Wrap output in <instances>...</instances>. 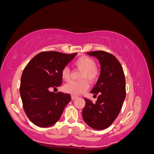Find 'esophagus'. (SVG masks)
<instances>
[{
    "mask_svg": "<svg viewBox=\"0 0 154 154\" xmlns=\"http://www.w3.org/2000/svg\"><path fill=\"white\" fill-rule=\"evenodd\" d=\"M78 97H77V96H74V95H72V97H71V98H72V100H75V99H77Z\"/></svg>",
    "mask_w": 154,
    "mask_h": 154,
    "instance_id": "1",
    "label": "esophagus"
}]
</instances>
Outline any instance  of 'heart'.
Instances as JSON below:
<instances>
[{
    "label": "heart",
    "mask_w": 154,
    "mask_h": 154,
    "mask_svg": "<svg viewBox=\"0 0 154 154\" xmlns=\"http://www.w3.org/2000/svg\"><path fill=\"white\" fill-rule=\"evenodd\" d=\"M75 66L77 69L83 71L82 73L79 82H71L64 86V91L66 93L78 95L83 93L88 88L89 85L87 81L93 83L96 81L98 76V72L96 69V62L87 56H83L77 59L75 62ZM61 76L66 82H69L71 79V72L68 68H64Z\"/></svg>",
    "instance_id": "heart-1"
}]
</instances>
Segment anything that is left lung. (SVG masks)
<instances>
[{
	"mask_svg": "<svg viewBox=\"0 0 154 154\" xmlns=\"http://www.w3.org/2000/svg\"><path fill=\"white\" fill-rule=\"evenodd\" d=\"M96 57L100 64V75L91 91L97 100L93 103L85 98L82 117L89 127L95 130L106 128L120 113L126 97V82L120 63L113 54L104 51L87 52Z\"/></svg>",
	"mask_w": 154,
	"mask_h": 154,
	"instance_id": "1",
	"label": "left lung"
}]
</instances>
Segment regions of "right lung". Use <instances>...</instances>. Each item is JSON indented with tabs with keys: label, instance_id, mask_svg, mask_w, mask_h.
<instances>
[{
	"label": "right lung",
	"instance_id": "right-lung-1",
	"mask_svg": "<svg viewBox=\"0 0 154 154\" xmlns=\"http://www.w3.org/2000/svg\"><path fill=\"white\" fill-rule=\"evenodd\" d=\"M77 54L43 52L25 68L20 79V95L27 116L35 125L48 127L60 119L71 97L61 92L54 93L50 88L61 86L62 70Z\"/></svg>",
	"mask_w": 154,
	"mask_h": 154
}]
</instances>
